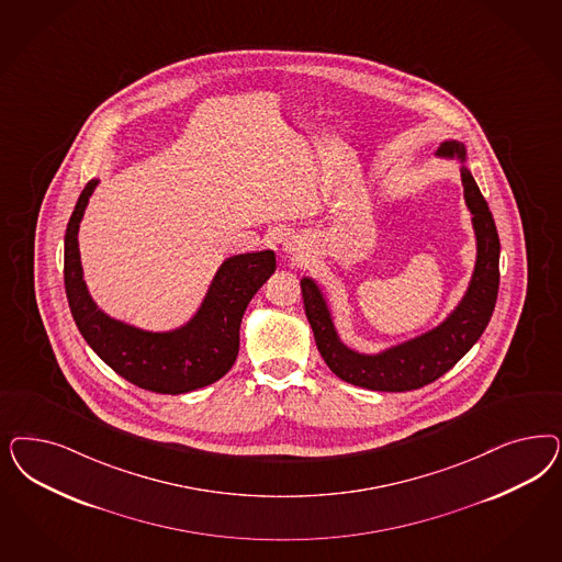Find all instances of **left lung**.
<instances>
[{
    "mask_svg": "<svg viewBox=\"0 0 562 562\" xmlns=\"http://www.w3.org/2000/svg\"><path fill=\"white\" fill-rule=\"evenodd\" d=\"M438 155L449 159L457 157L461 164H465V146L459 143H445L438 148ZM461 181L465 202L473 215L471 221L477 239V258L468 293L442 325L379 356H363L339 341L318 285L312 279H302L300 285L304 310L314 330L316 347L326 366L341 381L384 393L416 391L449 372L486 330L498 295L501 239L488 202L482 196L465 165L461 167Z\"/></svg>",
    "mask_w": 562,
    "mask_h": 562,
    "instance_id": "1",
    "label": "left lung"
}]
</instances>
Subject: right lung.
<instances>
[{"mask_svg":"<svg viewBox=\"0 0 562 562\" xmlns=\"http://www.w3.org/2000/svg\"><path fill=\"white\" fill-rule=\"evenodd\" d=\"M97 180L89 181L66 229L64 283L74 323L92 351L127 382L181 395L223 379L236 362L239 325L254 293L271 277L274 252L237 254L218 269L196 316L171 333H146L109 318L92 302L80 267L78 227Z\"/></svg>","mask_w":562,"mask_h":562,"instance_id":"obj_1","label":"right lung"}]
</instances>
